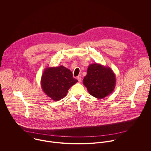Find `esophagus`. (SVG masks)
Segmentation results:
<instances>
[{"label": "esophagus", "instance_id": "1", "mask_svg": "<svg viewBox=\"0 0 151 151\" xmlns=\"http://www.w3.org/2000/svg\"><path fill=\"white\" fill-rule=\"evenodd\" d=\"M81 79H82V76L81 75H79L78 77H77V80L78 81L79 83H80L81 81Z\"/></svg>", "mask_w": 151, "mask_h": 151}]
</instances>
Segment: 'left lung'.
<instances>
[{"label": "left lung", "mask_w": 151, "mask_h": 151, "mask_svg": "<svg viewBox=\"0 0 151 151\" xmlns=\"http://www.w3.org/2000/svg\"><path fill=\"white\" fill-rule=\"evenodd\" d=\"M116 76L109 67L98 63L89 65L83 80L90 95L102 99L113 92L116 86Z\"/></svg>", "instance_id": "1"}]
</instances>
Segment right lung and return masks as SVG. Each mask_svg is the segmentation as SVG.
Returning <instances> with one entry per match:
<instances>
[{
  "mask_svg": "<svg viewBox=\"0 0 151 151\" xmlns=\"http://www.w3.org/2000/svg\"><path fill=\"white\" fill-rule=\"evenodd\" d=\"M77 82L69 69L60 65L46 68L41 77V85L47 96L58 101L64 98L70 88Z\"/></svg>",
  "mask_w": 151,
  "mask_h": 151,
  "instance_id": "1",
  "label": "right lung"
}]
</instances>
